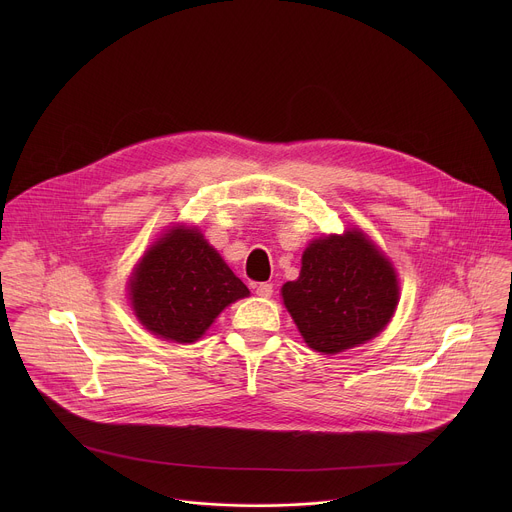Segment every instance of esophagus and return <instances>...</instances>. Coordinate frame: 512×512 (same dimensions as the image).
Wrapping results in <instances>:
<instances>
[{
    "label": "esophagus",
    "mask_w": 512,
    "mask_h": 512,
    "mask_svg": "<svg viewBox=\"0 0 512 512\" xmlns=\"http://www.w3.org/2000/svg\"><path fill=\"white\" fill-rule=\"evenodd\" d=\"M255 294L259 296V298H271L273 296V285L271 283H259V285H255Z\"/></svg>",
    "instance_id": "34e87169"
}]
</instances>
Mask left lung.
<instances>
[{"instance_id": "8db88e82", "label": "left lung", "mask_w": 512, "mask_h": 512, "mask_svg": "<svg viewBox=\"0 0 512 512\" xmlns=\"http://www.w3.org/2000/svg\"><path fill=\"white\" fill-rule=\"evenodd\" d=\"M306 344L338 354L369 342L391 322L399 281L391 261L358 229L314 239L296 281L281 287Z\"/></svg>"}]
</instances>
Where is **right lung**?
<instances>
[{"label": "right lung", "mask_w": 512, "mask_h": 512, "mask_svg": "<svg viewBox=\"0 0 512 512\" xmlns=\"http://www.w3.org/2000/svg\"><path fill=\"white\" fill-rule=\"evenodd\" d=\"M247 285L229 269L204 235L176 225L135 265L129 300L137 320L152 334L196 342L229 304L247 298Z\"/></svg>", "instance_id": "add662e5"}]
</instances>
